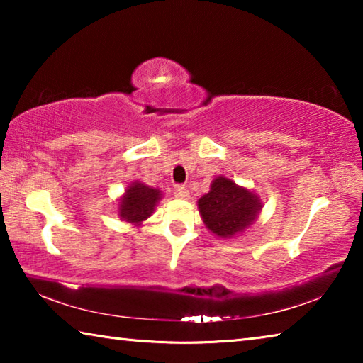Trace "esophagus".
<instances>
[{
    "label": "esophagus",
    "instance_id": "obj_1",
    "mask_svg": "<svg viewBox=\"0 0 363 363\" xmlns=\"http://www.w3.org/2000/svg\"><path fill=\"white\" fill-rule=\"evenodd\" d=\"M174 195H176V199H181V200H187L189 196H190L189 190L186 187H182V186H176Z\"/></svg>",
    "mask_w": 363,
    "mask_h": 363
}]
</instances>
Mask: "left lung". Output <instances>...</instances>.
Segmentation results:
<instances>
[{"mask_svg": "<svg viewBox=\"0 0 363 363\" xmlns=\"http://www.w3.org/2000/svg\"><path fill=\"white\" fill-rule=\"evenodd\" d=\"M262 208L261 199L224 176L211 182L210 192L199 200L205 225L218 237L230 238L255 223Z\"/></svg>", "mask_w": 363, "mask_h": 363, "instance_id": "obj_1", "label": "left lung"}]
</instances>
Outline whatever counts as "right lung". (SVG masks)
<instances>
[{"label": "right lung", "mask_w": 363, "mask_h": 363, "mask_svg": "<svg viewBox=\"0 0 363 363\" xmlns=\"http://www.w3.org/2000/svg\"><path fill=\"white\" fill-rule=\"evenodd\" d=\"M160 199H162V192L158 189L145 186L139 181L133 182L120 199L118 216L121 220L139 225L143 220L152 216Z\"/></svg>", "instance_id": "obj_1"}]
</instances>
